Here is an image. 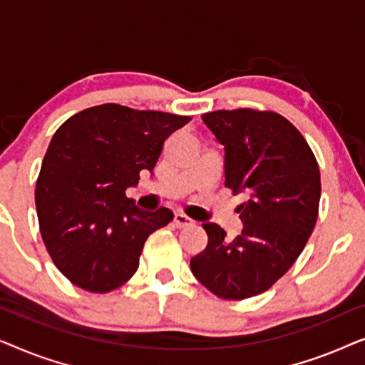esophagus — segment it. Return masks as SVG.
<instances>
[{
  "mask_svg": "<svg viewBox=\"0 0 365 365\" xmlns=\"http://www.w3.org/2000/svg\"><path fill=\"white\" fill-rule=\"evenodd\" d=\"M174 224H176L178 227H184V226H189V224H192V221L187 216H184V214L176 212L174 214Z\"/></svg>",
  "mask_w": 365,
  "mask_h": 365,
  "instance_id": "obj_1",
  "label": "esophagus"
}]
</instances>
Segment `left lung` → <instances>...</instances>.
<instances>
[{
  "label": "left lung",
  "instance_id": "obj_1",
  "mask_svg": "<svg viewBox=\"0 0 365 365\" xmlns=\"http://www.w3.org/2000/svg\"><path fill=\"white\" fill-rule=\"evenodd\" d=\"M201 118L224 146L226 187L247 201L237 207L244 227L234 241L217 224H202L209 241L191 271L217 297L247 299L281 279L307 244L321 173L306 139L281 114L236 109Z\"/></svg>",
  "mask_w": 365,
  "mask_h": 365
}]
</instances>
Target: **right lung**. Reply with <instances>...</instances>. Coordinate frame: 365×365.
<instances>
[{"instance_id":"obj_1","label":"right lung","mask_w":365,"mask_h":365,"mask_svg":"<svg viewBox=\"0 0 365 365\" xmlns=\"http://www.w3.org/2000/svg\"><path fill=\"white\" fill-rule=\"evenodd\" d=\"M189 116L101 104L74 114L49 143L36 182L44 246L74 286L109 292L138 271L144 242L173 221L126 196L151 173L169 134Z\"/></svg>"}]
</instances>
